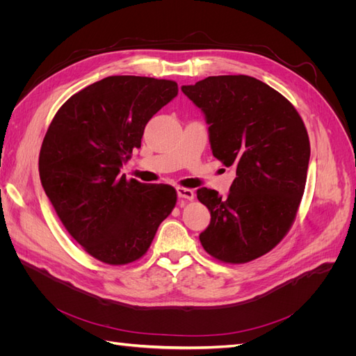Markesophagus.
Segmentation results:
<instances>
[{
	"label": "esophagus",
	"mask_w": 356,
	"mask_h": 356,
	"mask_svg": "<svg viewBox=\"0 0 356 356\" xmlns=\"http://www.w3.org/2000/svg\"><path fill=\"white\" fill-rule=\"evenodd\" d=\"M177 195L181 199H186V200H193L195 199V191L190 190V188H184V187H178L177 188Z\"/></svg>",
	"instance_id": "esophagus-1"
}]
</instances>
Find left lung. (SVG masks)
I'll return each mask as SVG.
<instances>
[{"label": "left lung", "mask_w": 356, "mask_h": 356, "mask_svg": "<svg viewBox=\"0 0 356 356\" xmlns=\"http://www.w3.org/2000/svg\"><path fill=\"white\" fill-rule=\"evenodd\" d=\"M181 90L207 118L213 157L236 168L224 197L197 190L211 211L200 243L222 263L252 261L272 251L296 220L310 159L306 126L293 104L250 75H217Z\"/></svg>", "instance_id": "1"}]
</instances>
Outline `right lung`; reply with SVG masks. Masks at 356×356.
I'll list each match as a JSON object with an SVG mask.
<instances>
[{"mask_svg": "<svg viewBox=\"0 0 356 356\" xmlns=\"http://www.w3.org/2000/svg\"><path fill=\"white\" fill-rule=\"evenodd\" d=\"M177 95L172 80L111 75L53 117L40 149L41 184L63 227L96 260H139L175 208L174 187L126 179L120 168L141 147L149 118Z\"/></svg>", "mask_w": 356, "mask_h": 356, "instance_id": "add662e5", "label": "right lung"}]
</instances>
